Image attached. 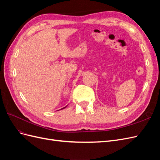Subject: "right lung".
<instances>
[{
	"instance_id": "right-lung-1",
	"label": "right lung",
	"mask_w": 160,
	"mask_h": 160,
	"mask_svg": "<svg viewBox=\"0 0 160 160\" xmlns=\"http://www.w3.org/2000/svg\"><path fill=\"white\" fill-rule=\"evenodd\" d=\"M66 107H67V106H66ZM66 107H65V108H62V109H64V108H66Z\"/></svg>"
}]
</instances>
